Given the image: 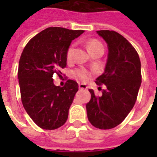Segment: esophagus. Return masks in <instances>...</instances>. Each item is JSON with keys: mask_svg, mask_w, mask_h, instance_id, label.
<instances>
[{"mask_svg": "<svg viewBox=\"0 0 157 157\" xmlns=\"http://www.w3.org/2000/svg\"><path fill=\"white\" fill-rule=\"evenodd\" d=\"M79 89L80 90H86L87 89V86L85 84H79Z\"/></svg>", "mask_w": 157, "mask_h": 157, "instance_id": "34e87169", "label": "esophagus"}]
</instances>
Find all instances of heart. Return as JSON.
Listing matches in <instances>:
<instances>
[{"mask_svg": "<svg viewBox=\"0 0 157 157\" xmlns=\"http://www.w3.org/2000/svg\"><path fill=\"white\" fill-rule=\"evenodd\" d=\"M87 48H88L89 51L90 52V54L95 50H98V49H103V46L102 45V43L99 42L98 40L93 39V40H89L87 42ZM74 50H75V46L74 45H71L67 48L66 52V58L67 61H71L72 58H73L74 54ZM74 76L79 78L81 81H86L90 76V73L86 69L84 68H78L76 69L73 71Z\"/></svg>", "mask_w": 157, "mask_h": 157, "instance_id": "heart-1", "label": "heart"}]
</instances>
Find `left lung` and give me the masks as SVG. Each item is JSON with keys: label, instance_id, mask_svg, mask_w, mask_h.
I'll return each mask as SVG.
<instances>
[{"label": "left lung", "instance_id": "obj_1", "mask_svg": "<svg viewBox=\"0 0 157 157\" xmlns=\"http://www.w3.org/2000/svg\"><path fill=\"white\" fill-rule=\"evenodd\" d=\"M96 33L107 42L108 56L104 72L95 83L104 84L107 89L101 97L89 90L91 98L86 110L92 125L109 129L121 124L135 104L142 82L141 63L136 50L123 36L115 31Z\"/></svg>", "mask_w": 157, "mask_h": 157}]
</instances>
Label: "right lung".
Here are the masks:
<instances>
[{
    "label": "right lung",
    "mask_w": 157,
    "mask_h": 157,
    "mask_svg": "<svg viewBox=\"0 0 157 157\" xmlns=\"http://www.w3.org/2000/svg\"><path fill=\"white\" fill-rule=\"evenodd\" d=\"M85 31L51 27L33 36L21 54L18 70L21 100L24 109L41 129L61 127L78 91V84L67 80L64 86L54 85L53 76H61L67 66L66 52L71 40Z\"/></svg>",
    "instance_id": "obj_1"
}]
</instances>
